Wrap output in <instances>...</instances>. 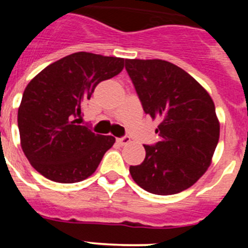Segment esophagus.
Here are the masks:
<instances>
[{
    "label": "esophagus",
    "mask_w": 248,
    "mask_h": 248,
    "mask_svg": "<svg viewBox=\"0 0 248 248\" xmlns=\"http://www.w3.org/2000/svg\"><path fill=\"white\" fill-rule=\"evenodd\" d=\"M118 143H119L120 145H126V144L130 143V137H128V135H124V137H122V138H118Z\"/></svg>",
    "instance_id": "1"
}]
</instances>
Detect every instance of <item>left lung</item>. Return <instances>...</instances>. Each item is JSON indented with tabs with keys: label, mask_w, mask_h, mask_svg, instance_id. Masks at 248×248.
<instances>
[{
	"label": "left lung",
	"mask_w": 248,
	"mask_h": 248,
	"mask_svg": "<svg viewBox=\"0 0 248 248\" xmlns=\"http://www.w3.org/2000/svg\"><path fill=\"white\" fill-rule=\"evenodd\" d=\"M145 114L159 122L160 141L144 145L145 159L130 166L145 191L174 195L205 174L220 138V123L210 94L180 67L161 59H125Z\"/></svg>",
	"instance_id": "8db88e82"
}]
</instances>
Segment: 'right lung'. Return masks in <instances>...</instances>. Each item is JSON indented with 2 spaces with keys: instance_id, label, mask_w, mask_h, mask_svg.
Wrapping results in <instances>:
<instances>
[{
  "instance_id": "1",
  "label": "right lung",
  "mask_w": 248,
  "mask_h": 248,
  "mask_svg": "<svg viewBox=\"0 0 248 248\" xmlns=\"http://www.w3.org/2000/svg\"><path fill=\"white\" fill-rule=\"evenodd\" d=\"M124 68V58L77 52L46 67L28 83L18 108L21 146L31 165L56 183L91 176L115 143L79 125L87 100L100 82Z\"/></svg>"
}]
</instances>
